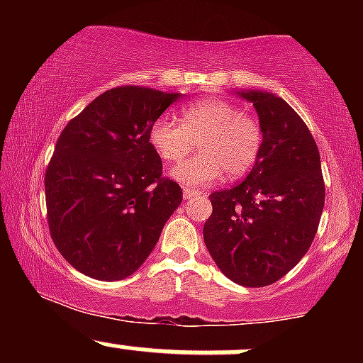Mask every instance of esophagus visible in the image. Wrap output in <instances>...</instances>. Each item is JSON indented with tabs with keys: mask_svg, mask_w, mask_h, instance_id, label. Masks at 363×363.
I'll use <instances>...</instances> for the list:
<instances>
[{
	"mask_svg": "<svg viewBox=\"0 0 363 363\" xmlns=\"http://www.w3.org/2000/svg\"><path fill=\"white\" fill-rule=\"evenodd\" d=\"M199 193L196 189H191V187H184V191H182V198L184 199H191V198H196Z\"/></svg>",
	"mask_w": 363,
	"mask_h": 363,
	"instance_id": "1",
	"label": "esophagus"
}]
</instances>
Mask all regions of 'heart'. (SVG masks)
Wrapping results in <instances>:
<instances>
[{"label":"heart","instance_id":"heart-1","mask_svg":"<svg viewBox=\"0 0 363 363\" xmlns=\"http://www.w3.org/2000/svg\"><path fill=\"white\" fill-rule=\"evenodd\" d=\"M189 160L170 170V177L191 187H205L222 179L244 176L259 157L261 129L235 104L208 97L179 111V123L160 118L150 128V143L164 162H179L194 148Z\"/></svg>","mask_w":363,"mask_h":363}]
</instances>
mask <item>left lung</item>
<instances>
[{
    "label": "left lung",
    "mask_w": 363,
    "mask_h": 363,
    "mask_svg": "<svg viewBox=\"0 0 363 363\" xmlns=\"http://www.w3.org/2000/svg\"><path fill=\"white\" fill-rule=\"evenodd\" d=\"M235 94L257 112L259 157L240 184L210 194L213 211L203 237L225 277L266 286L285 277L314 240L324 208L320 158L306 123L281 97Z\"/></svg>",
    "instance_id": "8db88e82"
}]
</instances>
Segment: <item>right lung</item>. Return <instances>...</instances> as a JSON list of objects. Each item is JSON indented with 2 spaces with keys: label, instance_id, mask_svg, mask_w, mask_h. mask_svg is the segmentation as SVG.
<instances>
[{
  "label": "right lung",
  "instance_id": "obj_1",
  "mask_svg": "<svg viewBox=\"0 0 363 363\" xmlns=\"http://www.w3.org/2000/svg\"><path fill=\"white\" fill-rule=\"evenodd\" d=\"M181 94L119 86L69 121L45 170L48 223L73 268L102 281L123 280L143 264L182 201L162 177L150 128Z\"/></svg>",
  "mask_w": 363,
  "mask_h": 363
}]
</instances>
